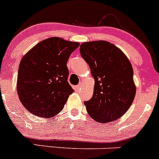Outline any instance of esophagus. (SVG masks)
Returning a JSON list of instances; mask_svg holds the SVG:
<instances>
[{"mask_svg":"<svg viewBox=\"0 0 159 159\" xmlns=\"http://www.w3.org/2000/svg\"><path fill=\"white\" fill-rule=\"evenodd\" d=\"M81 88V85L80 84H79V85H77V86H75V90H76V91H79V90H80V89Z\"/></svg>","mask_w":159,"mask_h":159,"instance_id":"1","label":"esophagus"}]
</instances>
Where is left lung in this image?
I'll return each mask as SVG.
<instances>
[{
    "instance_id": "left-lung-1",
    "label": "left lung",
    "mask_w": 159,
    "mask_h": 159,
    "mask_svg": "<svg viewBox=\"0 0 159 159\" xmlns=\"http://www.w3.org/2000/svg\"><path fill=\"white\" fill-rule=\"evenodd\" d=\"M80 51L94 79L93 97L84 101L87 112L101 123L119 119L136 94L130 61L119 48L105 40L83 43Z\"/></svg>"
}]
</instances>
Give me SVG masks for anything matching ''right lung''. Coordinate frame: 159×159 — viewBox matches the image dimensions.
<instances>
[{
    "label": "right lung",
    "mask_w": 159,
    "mask_h": 159,
    "mask_svg": "<svg viewBox=\"0 0 159 159\" xmlns=\"http://www.w3.org/2000/svg\"><path fill=\"white\" fill-rule=\"evenodd\" d=\"M79 46L77 42L51 37L23 56L18 71L17 92L21 103L30 113L50 118L63 109L74 91L68 82L66 65Z\"/></svg>",
    "instance_id": "1"
}]
</instances>
